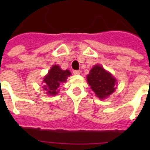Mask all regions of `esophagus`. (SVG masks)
<instances>
[{"label":"esophagus","instance_id":"obj_1","mask_svg":"<svg viewBox=\"0 0 150 150\" xmlns=\"http://www.w3.org/2000/svg\"><path fill=\"white\" fill-rule=\"evenodd\" d=\"M73 74H74V75H79V74H80V71H79V70L73 71Z\"/></svg>","mask_w":150,"mask_h":150}]
</instances>
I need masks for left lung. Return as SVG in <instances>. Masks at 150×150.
Listing matches in <instances>:
<instances>
[{"label": "left lung", "mask_w": 150, "mask_h": 150, "mask_svg": "<svg viewBox=\"0 0 150 150\" xmlns=\"http://www.w3.org/2000/svg\"><path fill=\"white\" fill-rule=\"evenodd\" d=\"M87 82L96 96L101 100L108 97L116 89V79L99 64L90 70L87 75Z\"/></svg>", "instance_id": "8db88e82"}]
</instances>
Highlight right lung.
<instances>
[{
	"label": "right lung",
	"instance_id": "right-lung-1",
	"mask_svg": "<svg viewBox=\"0 0 150 150\" xmlns=\"http://www.w3.org/2000/svg\"><path fill=\"white\" fill-rule=\"evenodd\" d=\"M71 72L68 70H61L60 66L53 65L50 70L43 79V89L50 96H55L58 93V87L61 83L66 82Z\"/></svg>",
	"mask_w": 150,
	"mask_h": 150
}]
</instances>
